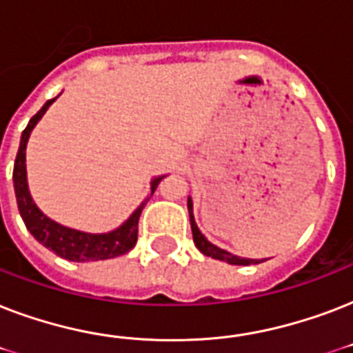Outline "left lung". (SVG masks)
<instances>
[{"label": "left lung", "mask_w": 353, "mask_h": 353, "mask_svg": "<svg viewBox=\"0 0 353 353\" xmlns=\"http://www.w3.org/2000/svg\"><path fill=\"white\" fill-rule=\"evenodd\" d=\"M188 214H190V227H192V238H194V243L198 247L199 251L203 252L205 256H210L214 258V260H221V262H227V263H232V265H249V263H260L262 260H251V258H240L236 256V254H231L229 251H223L220 247H216L214 243H210L201 231L198 229L196 225V220H194V214H192V199L188 198Z\"/></svg>", "instance_id": "1"}]
</instances>
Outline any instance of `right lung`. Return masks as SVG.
I'll use <instances>...</instances> for the list:
<instances>
[{
  "mask_svg": "<svg viewBox=\"0 0 353 353\" xmlns=\"http://www.w3.org/2000/svg\"><path fill=\"white\" fill-rule=\"evenodd\" d=\"M57 101V97L47 101L40 112L36 113L34 117L30 119L27 128L21 133V141H19L18 155L14 161V192H16V201H18L19 214L23 218L25 227L29 232L34 236L36 240L40 241L41 245H46L49 251H52L58 256L71 260V262H90V260H106V258H115L121 254H126L130 249L135 247L137 243V231H139V216L143 212L144 203H141L135 212L122 223L119 229L106 234H90V232L74 231L69 227H63L51 218H47L41 212L36 203L30 198L29 187H27V168H25V148H27V141L36 126V122L43 117L47 108L51 106L52 102ZM165 176L155 177L152 181V194L161 183Z\"/></svg>",
  "mask_w": 353,
  "mask_h": 353,
  "instance_id": "1",
  "label": "right lung"
}]
</instances>
